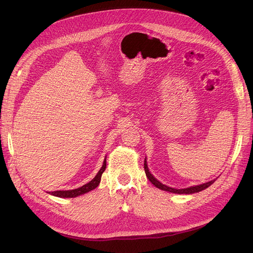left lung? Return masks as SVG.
Instances as JSON below:
<instances>
[{
    "label": "left lung",
    "instance_id": "left-lung-1",
    "mask_svg": "<svg viewBox=\"0 0 253 253\" xmlns=\"http://www.w3.org/2000/svg\"><path fill=\"white\" fill-rule=\"evenodd\" d=\"M144 172H145V175H147L148 179L154 185L156 188L160 189V190H164V191H168V192H171V193H176V194H192V193H197L200 192V191H203L205 189H207L208 187H210L212 183L215 181V179H213L211 181H208V182H205V183H202V185H198V186H194V187H189V188H185V189H174V188H171V187H168L166 185H164V183H162L160 181H158L154 176H153L149 169H148V165H147V160L144 159Z\"/></svg>",
    "mask_w": 253,
    "mask_h": 253
}]
</instances>
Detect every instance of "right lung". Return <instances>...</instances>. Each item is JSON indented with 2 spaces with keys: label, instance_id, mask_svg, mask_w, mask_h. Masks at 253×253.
<instances>
[{
  "label": "right lung",
  "instance_id": "add662e5",
  "mask_svg": "<svg viewBox=\"0 0 253 253\" xmlns=\"http://www.w3.org/2000/svg\"><path fill=\"white\" fill-rule=\"evenodd\" d=\"M106 168V159H104L103 165L101 167V169L99 170V172L97 173V175L95 177L91 179L89 182L85 183V185L77 188V189H74V190H67V191H53V192H49V194L53 195V196H58V197H62V198H68V197H77L79 195H82L84 193H87L89 191L94 190L95 188H97L99 186V183H100L101 180V175L104 172Z\"/></svg>",
  "mask_w": 253,
  "mask_h": 253
}]
</instances>
